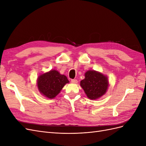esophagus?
<instances>
[{
    "mask_svg": "<svg viewBox=\"0 0 146 146\" xmlns=\"http://www.w3.org/2000/svg\"><path fill=\"white\" fill-rule=\"evenodd\" d=\"M71 82H72V83L76 84V83H77L78 81H77V80H76V79H73V80H71Z\"/></svg>",
    "mask_w": 146,
    "mask_h": 146,
    "instance_id": "esophagus-1",
    "label": "esophagus"
}]
</instances>
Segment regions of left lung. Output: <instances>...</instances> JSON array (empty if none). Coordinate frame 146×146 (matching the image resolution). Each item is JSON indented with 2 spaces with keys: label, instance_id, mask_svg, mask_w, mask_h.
<instances>
[{
  "label": "left lung",
  "instance_id": "1",
  "mask_svg": "<svg viewBox=\"0 0 146 146\" xmlns=\"http://www.w3.org/2000/svg\"><path fill=\"white\" fill-rule=\"evenodd\" d=\"M80 86L88 98L96 100L107 92L109 86L108 78L100 72L89 70L85 73V78L80 82Z\"/></svg>",
  "mask_w": 146,
  "mask_h": 146
}]
</instances>
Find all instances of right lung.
Masks as SVG:
<instances>
[{"mask_svg":"<svg viewBox=\"0 0 146 146\" xmlns=\"http://www.w3.org/2000/svg\"><path fill=\"white\" fill-rule=\"evenodd\" d=\"M69 81L66 76L58 70L51 69L38 76L36 85L39 92L48 99H54Z\"/></svg>","mask_w":146,"mask_h":146,"instance_id":"1","label":"right lung"}]
</instances>
